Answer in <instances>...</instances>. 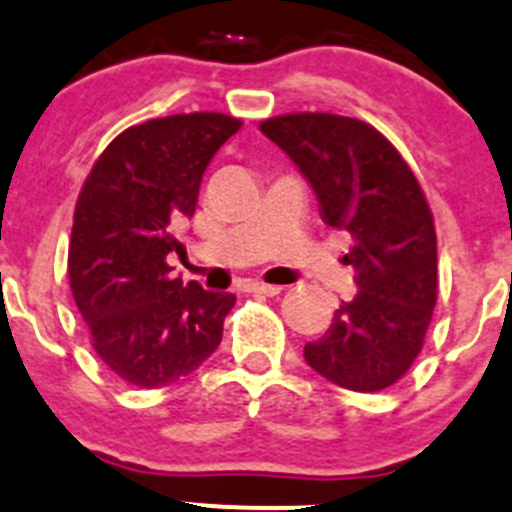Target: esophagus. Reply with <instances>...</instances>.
Listing matches in <instances>:
<instances>
[{"instance_id": "obj_1", "label": "esophagus", "mask_w": 512, "mask_h": 512, "mask_svg": "<svg viewBox=\"0 0 512 512\" xmlns=\"http://www.w3.org/2000/svg\"><path fill=\"white\" fill-rule=\"evenodd\" d=\"M245 290L247 293H260V295H280V285H267V283H247L245 285Z\"/></svg>"}]
</instances>
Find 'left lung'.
Wrapping results in <instances>:
<instances>
[{
    "mask_svg": "<svg viewBox=\"0 0 512 512\" xmlns=\"http://www.w3.org/2000/svg\"><path fill=\"white\" fill-rule=\"evenodd\" d=\"M260 131L295 161L323 222L351 234L343 262L358 293L341 303L305 361L351 391H381L419 356L437 303V234L417 176L369 123L333 113L267 118Z\"/></svg>",
    "mask_w": 512,
    "mask_h": 512,
    "instance_id": "left-lung-1",
    "label": "left lung"
}]
</instances>
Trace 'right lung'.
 <instances>
[{
	"label": "right lung",
	"mask_w": 512,
	"mask_h": 512,
	"mask_svg": "<svg viewBox=\"0 0 512 512\" xmlns=\"http://www.w3.org/2000/svg\"><path fill=\"white\" fill-rule=\"evenodd\" d=\"M242 121L179 113L108 143L75 204L68 275L95 353L138 389L191 374L217 351L232 293L181 283L166 265L174 227L197 209L212 156Z\"/></svg>",
	"instance_id": "right-lung-1"
}]
</instances>
